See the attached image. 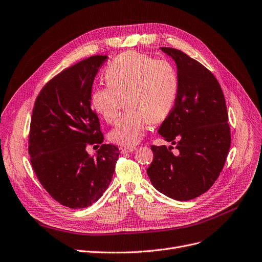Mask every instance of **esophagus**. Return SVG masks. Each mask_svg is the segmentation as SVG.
I'll return each instance as SVG.
<instances>
[{
  "mask_svg": "<svg viewBox=\"0 0 262 262\" xmlns=\"http://www.w3.org/2000/svg\"><path fill=\"white\" fill-rule=\"evenodd\" d=\"M136 150H137V147L135 146H128V147H121V153L122 154H126V153H132V152H135Z\"/></svg>",
  "mask_w": 262,
  "mask_h": 262,
  "instance_id": "esophagus-1",
  "label": "esophagus"
}]
</instances>
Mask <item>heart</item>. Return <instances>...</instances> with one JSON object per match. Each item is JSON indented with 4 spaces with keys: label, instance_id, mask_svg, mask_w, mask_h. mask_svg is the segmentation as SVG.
<instances>
[{
    "label": "heart",
    "instance_id": "1",
    "mask_svg": "<svg viewBox=\"0 0 262 262\" xmlns=\"http://www.w3.org/2000/svg\"><path fill=\"white\" fill-rule=\"evenodd\" d=\"M105 77L108 83L96 84L91 91V105L111 123L119 116L125 97L128 111L118 120L109 138L119 145H136L152 121H163L171 110L179 88L176 68L165 59L127 51L109 63Z\"/></svg>",
    "mask_w": 262,
    "mask_h": 262
}]
</instances>
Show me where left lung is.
<instances>
[{
  "label": "left lung",
  "mask_w": 262,
  "mask_h": 262,
  "mask_svg": "<svg viewBox=\"0 0 262 262\" xmlns=\"http://www.w3.org/2000/svg\"><path fill=\"white\" fill-rule=\"evenodd\" d=\"M178 67L176 103L158 134L173 146L152 145L146 169L151 183L180 201L194 199L215 183L231 143L226 101L214 75L183 51L162 47Z\"/></svg>",
  "instance_id": "1"
}]
</instances>
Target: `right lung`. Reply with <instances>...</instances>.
Instances as JSON below:
<instances>
[{"label":"right lung","mask_w":262,"mask_h":262,"mask_svg":"<svg viewBox=\"0 0 262 262\" xmlns=\"http://www.w3.org/2000/svg\"><path fill=\"white\" fill-rule=\"evenodd\" d=\"M108 56L93 55L66 68L40 90L34 104L29 154L42 187L62 206L83 209L109 186L119 149L103 144L96 111L91 107L94 78ZM101 144L96 157L88 145Z\"/></svg>","instance_id":"1"}]
</instances>
